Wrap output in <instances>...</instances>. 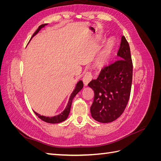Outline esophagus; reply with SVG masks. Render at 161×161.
<instances>
[{
    "label": "esophagus",
    "mask_w": 161,
    "mask_h": 161,
    "mask_svg": "<svg viewBox=\"0 0 161 161\" xmlns=\"http://www.w3.org/2000/svg\"><path fill=\"white\" fill-rule=\"evenodd\" d=\"M92 79V76L91 72H87L86 74L85 75L83 79H82V80H83L85 86L88 85V84L91 81Z\"/></svg>",
    "instance_id": "34e87169"
}]
</instances>
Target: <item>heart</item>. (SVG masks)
Instances as JSON below:
<instances>
[{
    "instance_id": "heart-1",
    "label": "heart",
    "mask_w": 161,
    "mask_h": 161,
    "mask_svg": "<svg viewBox=\"0 0 161 161\" xmlns=\"http://www.w3.org/2000/svg\"><path fill=\"white\" fill-rule=\"evenodd\" d=\"M114 41L112 39H110L106 43V44L104 48L102 50L101 55H100V59L102 61H105L109 59L112 55V52H113L114 47Z\"/></svg>"
}]
</instances>
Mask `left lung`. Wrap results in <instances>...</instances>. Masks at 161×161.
<instances>
[{"label":"left lung","instance_id":"obj_1","mask_svg":"<svg viewBox=\"0 0 161 161\" xmlns=\"http://www.w3.org/2000/svg\"><path fill=\"white\" fill-rule=\"evenodd\" d=\"M118 60L101 70L97 79L88 85L94 91L91 114L95 120L109 123L123 114L130 99L133 65L130 46L121 37Z\"/></svg>","mask_w":161,"mask_h":161}]
</instances>
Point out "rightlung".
Here are the masks:
<instances>
[{
  "label": "right lung",
  "instance_id": "add662e5",
  "mask_svg": "<svg viewBox=\"0 0 161 161\" xmlns=\"http://www.w3.org/2000/svg\"><path fill=\"white\" fill-rule=\"evenodd\" d=\"M46 25H47V24H43V25H41L40 27H39L37 30L36 31V32L33 33V35L32 36L31 38L35 36L36 34L40 31L41 29L43 28V27H44ZM82 87H83V82H82V80H79V82H77L75 90L72 91V92L70 96L69 102H68V104L66 107L65 109L63 111L62 113L60 114L59 115L53 116V117H46V116H43V115H41L40 114H38L37 113H36V111H34V113H35V114L39 118L41 119L43 121H45V122L50 123V124H58V123L62 122V121H65L68 118V117H69V115L70 114V111L71 105H72V100H73V99L75 98V97L76 95L78 92H79L82 89Z\"/></svg>",
  "mask_w": 161,
  "mask_h": 161
}]
</instances>
